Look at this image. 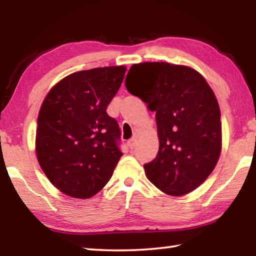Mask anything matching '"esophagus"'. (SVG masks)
<instances>
[{
  "instance_id": "34e87169",
  "label": "esophagus",
  "mask_w": 256,
  "mask_h": 256,
  "mask_svg": "<svg viewBox=\"0 0 256 256\" xmlns=\"http://www.w3.org/2000/svg\"><path fill=\"white\" fill-rule=\"evenodd\" d=\"M128 148L131 149V150L136 148V138H131V140H128Z\"/></svg>"
}]
</instances>
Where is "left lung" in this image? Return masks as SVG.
Masks as SVG:
<instances>
[{
  "label": "left lung",
  "mask_w": 256,
  "mask_h": 256,
  "mask_svg": "<svg viewBox=\"0 0 256 256\" xmlns=\"http://www.w3.org/2000/svg\"><path fill=\"white\" fill-rule=\"evenodd\" d=\"M125 86L156 112L159 150L144 164L148 180L168 196L192 192L222 152L220 108L210 86L190 66L144 62L131 66Z\"/></svg>",
  "instance_id": "1"
}]
</instances>
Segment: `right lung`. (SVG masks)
Listing matches in <instances>:
<instances>
[{
    "mask_svg": "<svg viewBox=\"0 0 256 256\" xmlns=\"http://www.w3.org/2000/svg\"><path fill=\"white\" fill-rule=\"evenodd\" d=\"M126 68L106 66L74 72L47 94L37 120L36 156L47 178L76 198L97 194L123 154L120 131L106 112Z\"/></svg>",
    "mask_w": 256,
    "mask_h": 256,
    "instance_id": "1",
    "label": "right lung"
}]
</instances>
